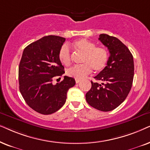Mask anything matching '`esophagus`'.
<instances>
[{
    "label": "esophagus",
    "instance_id": "obj_1",
    "mask_svg": "<svg viewBox=\"0 0 150 150\" xmlns=\"http://www.w3.org/2000/svg\"><path fill=\"white\" fill-rule=\"evenodd\" d=\"M80 79H75V82H76V83H78L79 82H80Z\"/></svg>",
    "mask_w": 150,
    "mask_h": 150
}]
</instances>
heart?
I'll return each mask as SVG.
<instances>
[{"instance_id":"b5f03b06","label":"heart","mask_w":150,"mask_h":150,"mask_svg":"<svg viewBox=\"0 0 150 150\" xmlns=\"http://www.w3.org/2000/svg\"><path fill=\"white\" fill-rule=\"evenodd\" d=\"M74 49L78 53H82L81 63L67 71V75L75 79H81L91 73L92 70L96 72L101 71L106 67L108 60V53L105 48L95 47V44L89 40L81 38L76 40L72 44ZM58 57L60 62L66 67L71 64V51L67 45H63L59 51Z\"/></svg>"}]
</instances>
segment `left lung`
Here are the masks:
<instances>
[{"label": "left lung", "mask_w": 150, "mask_h": 150, "mask_svg": "<svg viewBox=\"0 0 150 150\" xmlns=\"http://www.w3.org/2000/svg\"><path fill=\"white\" fill-rule=\"evenodd\" d=\"M109 50L107 66L91 81V88L86 94L91 106L103 112L111 111L123 103L130 91L134 78L133 56L126 46L117 38L100 34L99 38Z\"/></svg>", "instance_id": "8db88e82"}]
</instances>
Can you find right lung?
<instances>
[{
    "label": "right lung",
    "mask_w": 150,
    "mask_h": 150,
    "mask_svg": "<svg viewBox=\"0 0 150 150\" xmlns=\"http://www.w3.org/2000/svg\"><path fill=\"white\" fill-rule=\"evenodd\" d=\"M65 40L57 35L42 38L24 49L20 62V92L27 105L42 115L60 109L69 89L75 84V79L68 76L55 85L52 83L53 77L64 73L58 54Z\"/></svg>",
    "instance_id": "1"
}]
</instances>
